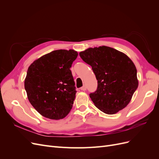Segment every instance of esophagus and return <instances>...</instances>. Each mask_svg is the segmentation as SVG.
<instances>
[{
    "label": "esophagus",
    "mask_w": 159,
    "mask_h": 159,
    "mask_svg": "<svg viewBox=\"0 0 159 159\" xmlns=\"http://www.w3.org/2000/svg\"><path fill=\"white\" fill-rule=\"evenodd\" d=\"M86 89H87V88H86L85 85H83L82 87L81 88V90H82V91H85Z\"/></svg>",
    "instance_id": "esophagus-1"
}]
</instances>
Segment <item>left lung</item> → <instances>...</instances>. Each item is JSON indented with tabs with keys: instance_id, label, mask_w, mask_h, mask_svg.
Listing matches in <instances>:
<instances>
[{
	"instance_id": "8db88e82",
	"label": "left lung",
	"mask_w": 159,
	"mask_h": 159,
	"mask_svg": "<svg viewBox=\"0 0 159 159\" xmlns=\"http://www.w3.org/2000/svg\"><path fill=\"white\" fill-rule=\"evenodd\" d=\"M81 58L91 66L98 88L89 97L96 107L113 115L125 107L138 88L137 69L123 52L107 46H99L80 53Z\"/></svg>"
}]
</instances>
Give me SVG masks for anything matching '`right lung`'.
I'll list each match as a JSON object with an SVG mask.
<instances>
[{
    "label": "right lung",
    "instance_id": "add662e5",
    "mask_svg": "<svg viewBox=\"0 0 159 159\" xmlns=\"http://www.w3.org/2000/svg\"><path fill=\"white\" fill-rule=\"evenodd\" d=\"M78 55L74 50H54L28 68L25 88L30 103L42 116L58 120L70 111L77 92L70 68Z\"/></svg>",
    "mask_w": 159,
    "mask_h": 159
}]
</instances>
